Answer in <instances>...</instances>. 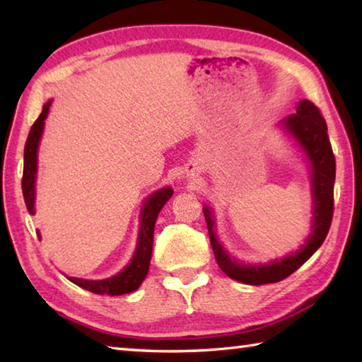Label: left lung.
Returning a JSON list of instances; mask_svg holds the SVG:
<instances>
[{
  "label": "left lung",
  "mask_w": 362,
  "mask_h": 362,
  "mask_svg": "<svg viewBox=\"0 0 362 362\" xmlns=\"http://www.w3.org/2000/svg\"><path fill=\"white\" fill-rule=\"evenodd\" d=\"M293 139L305 150L313 169V198H315V220L313 233L296 254L287 255L281 260L265 263V265H246L238 262L225 252L222 244L214 235L212 212L204 206V217L209 230L211 246L216 260L222 272L231 279L244 284H269L279 283L298 269L313 255L326 240L334 216V183H335V156L327 136V124L313 102L302 100L293 113L283 121Z\"/></svg>",
  "instance_id": "obj_1"
}]
</instances>
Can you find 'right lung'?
I'll return each instance as SVG.
<instances>
[{
  "label": "right lung",
  "instance_id": "add662e5",
  "mask_svg": "<svg viewBox=\"0 0 362 362\" xmlns=\"http://www.w3.org/2000/svg\"><path fill=\"white\" fill-rule=\"evenodd\" d=\"M51 107V102L42 107V112L38 119L33 122L32 129L28 132L25 150H23V175H22V193L25 199L28 212L35 214V179H36V156H38V144L41 139L45 119ZM174 194L173 188H161L159 192L153 193L142 209V222H140L139 243L134 259L131 260L121 273L108 279L89 281L81 278H69L71 283L83 287V289L99 293V296H122L139 289V286L144 283V279L148 273L151 250H153V233H155V223L159 211L168 203L170 196ZM40 236V235H38Z\"/></svg>",
  "mask_w": 362,
  "mask_h": 362
}]
</instances>
